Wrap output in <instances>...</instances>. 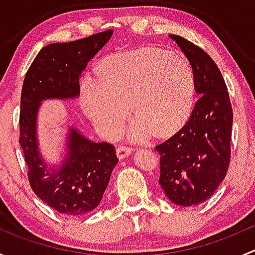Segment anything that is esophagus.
<instances>
[{
  "label": "esophagus",
  "mask_w": 255,
  "mask_h": 255,
  "mask_svg": "<svg viewBox=\"0 0 255 255\" xmlns=\"http://www.w3.org/2000/svg\"><path fill=\"white\" fill-rule=\"evenodd\" d=\"M132 150L133 149L130 148V146H126V145H120L117 148V156L120 159H123V158H126V156H128L129 155L130 153H132Z\"/></svg>",
  "instance_id": "obj_1"
}]
</instances>
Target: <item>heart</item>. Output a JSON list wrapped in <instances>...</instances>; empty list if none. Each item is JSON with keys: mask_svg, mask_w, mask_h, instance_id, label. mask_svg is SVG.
<instances>
[{"mask_svg": "<svg viewBox=\"0 0 255 255\" xmlns=\"http://www.w3.org/2000/svg\"><path fill=\"white\" fill-rule=\"evenodd\" d=\"M102 80L82 81L85 111L105 135H115L129 115L138 120L129 134L143 140L150 130L168 135L179 129L191 112L195 76L189 61L155 48L109 56L101 65Z\"/></svg>", "mask_w": 255, "mask_h": 255, "instance_id": "b5f03b06", "label": "heart"}]
</instances>
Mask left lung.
<instances>
[{"instance_id": "left-lung-1", "label": "left lung", "mask_w": 255, "mask_h": 255, "mask_svg": "<svg viewBox=\"0 0 255 255\" xmlns=\"http://www.w3.org/2000/svg\"><path fill=\"white\" fill-rule=\"evenodd\" d=\"M170 38L189 59L200 96L181 129L155 146L160 154L159 184L171 202L195 206L210 199L227 174L233 110L225 79L212 58L180 35Z\"/></svg>"}]
</instances>
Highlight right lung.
<instances>
[{"mask_svg":"<svg viewBox=\"0 0 255 255\" xmlns=\"http://www.w3.org/2000/svg\"><path fill=\"white\" fill-rule=\"evenodd\" d=\"M112 34L109 29L74 42L47 45L35 56L23 81L19 144L28 180L34 194L63 215H85L99 206L118 158L112 144L95 143L70 128L68 153L61 165H47L38 150V110L43 100L79 96L80 75Z\"/></svg>","mask_w":255,"mask_h":255,"instance_id":"add662e5","label":"right lung"}]
</instances>
